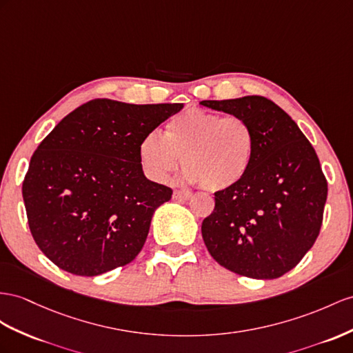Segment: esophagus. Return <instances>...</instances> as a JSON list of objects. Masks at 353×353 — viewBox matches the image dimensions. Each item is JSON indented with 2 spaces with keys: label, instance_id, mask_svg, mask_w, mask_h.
Wrapping results in <instances>:
<instances>
[{
  "label": "esophagus",
  "instance_id": "obj_1",
  "mask_svg": "<svg viewBox=\"0 0 353 353\" xmlns=\"http://www.w3.org/2000/svg\"><path fill=\"white\" fill-rule=\"evenodd\" d=\"M173 198H174V200H183V201H186V200H189V198H191V192L174 191L173 192Z\"/></svg>",
  "mask_w": 353,
  "mask_h": 353
}]
</instances>
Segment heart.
Instances as JSON below:
<instances>
[{
	"mask_svg": "<svg viewBox=\"0 0 353 353\" xmlns=\"http://www.w3.org/2000/svg\"><path fill=\"white\" fill-rule=\"evenodd\" d=\"M256 150L255 132L240 116H222L203 108L171 117L164 137L150 132L140 143V162L149 179L165 182L182 158L185 180L207 191H223L241 182Z\"/></svg>",
	"mask_w": 353,
	"mask_h": 353,
	"instance_id": "obj_1",
	"label": "heart"
}]
</instances>
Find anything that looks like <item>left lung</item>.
<instances>
[{
    "label": "left lung",
    "mask_w": 353,
    "mask_h": 353,
    "mask_svg": "<svg viewBox=\"0 0 353 353\" xmlns=\"http://www.w3.org/2000/svg\"><path fill=\"white\" fill-rule=\"evenodd\" d=\"M200 104L246 119L256 139L245 179L214 192V209L201 225L207 250L240 276H283L319 236L328 185L318 155L291 116L265 97Z\"/></svg>",
    "instance_id": "1"
}]
</instances>
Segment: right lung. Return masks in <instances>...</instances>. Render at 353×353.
<instances>
[{
  "label": "right lung",
  "instance_id": "1",
  "mask_svg": "<svg viewBox=\"0 0 353 353\" xmlns=\"http://www.w3.org/2000/svg\"><path fill=\"white\" fill-rule=\"evenodd\" d=\"M182 108L98 98L40 143L22 195L32 237L53 264L90 277L140 254L153 213L173 194L144 176L140 143Z\"/></svg>",
  "mask_w": 353,
  "mask_h": 353
}]
</instances>
